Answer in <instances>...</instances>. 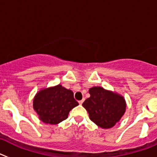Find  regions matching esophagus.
I'll return each instance as SVG.
<instances>
[{"label": "esophagus", "mask_w": 157, "mask_h": 157, "mask_svg": "<svg viewBox=\"0 0 157 157\" xmlns=\"http://www.w3.org/2000/svg\"><path fill=\"white\" fill-rule=\"evenodd\" d=\"M83 101H84V100H82V101H78V103H79V105H82Z\"/></svg>", "instance_id": "1"}]
</instances>
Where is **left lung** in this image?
<instances>
[{
	"label": "left lung",
	"instance_id": "8db88e82",
	"mask_svg": "<svg viewBox=\"0 0 157 157\" xmlns=\"http://www.w3.org/2000/svg\"><path fill=\"white\" fill-rule=\"evenodd\" d=\"M90 97L82 104L90 120L101 128H111L120 121L126 109L125 100L120 95L102 87H93Z\"/></svg>",
	"mask_w": 157,
	"mask_h": 157
}]
</instances>
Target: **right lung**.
<instances>
[{
	"label": "right lung",
	"mask_w": 157,
	"mask_h": 157,
	"mask_svg": "<svg viewBox=\"0 0 157 157\" xmlns=\"http://www.w3.org/2000/svg\"><path fill=\"white\" fill-rule=\"evenodd\" d=\"M77 105L73 92L61 85L41 90L34 99V109L40 120L49 124L66 120L69 112Z\"/></svg>",
	"instance_id": "add662e5"
}]
</instances>
